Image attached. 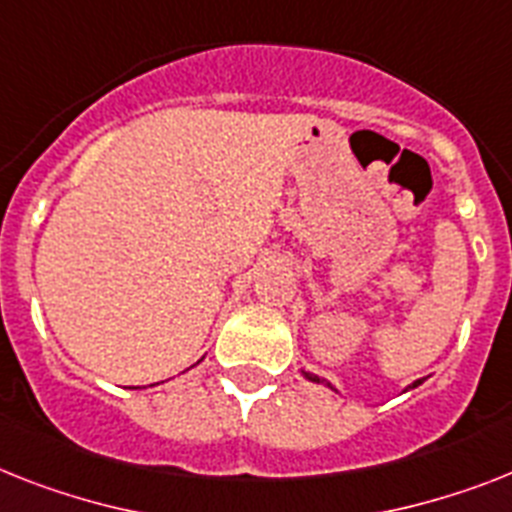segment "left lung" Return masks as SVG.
I'll use <instances>...</instances> for the list:
<instances>
[{
	"label": "left lung",
	"mask_w": 512,
	"mask_h": 512,
	"mask_svg": "<svg viewBox=\"0 0 512 512\" xmlns=\"http://www.w3.org/2000/svg\"><path fill=\"white\" fill-rule=\"evenodd\" d=\"M303 377H306V379H311V382H316V384H327V387H332V384H329V382H324V379H319V377H316V374H308V371H303ZM421 382H424V379H418V382H413L411 387H418V384H421Z\"/></svg>",
	"instance_id": "8db88e82"
}]
</instances>
